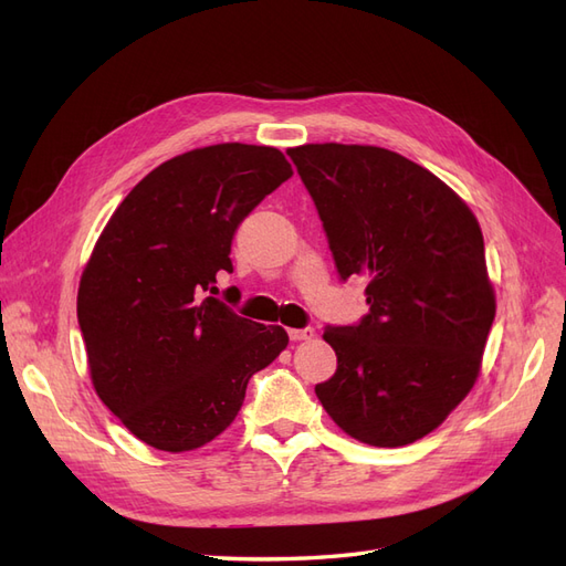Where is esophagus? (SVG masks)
I'll use <instances>...</instances> for the list:
<instances>
[{
	"mask_svg": "<svg viewBox=\"0 0 566 566\" xmlns=\"http://www.w3.org/2000/svg\"><path fill=\"white\" fill-rule=\"evenodd\" d=\"M287 335L293 342H302V339H312L316 335V331L314 328H290Z\"/></svg>",
	"mask_w": 566,
	"mask_h": 566,
	"instance_id": "34e87169",
	"label": "esophagus"
}]
</instances>
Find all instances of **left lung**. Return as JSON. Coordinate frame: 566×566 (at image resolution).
Listing matches in <instances>:
<instances>
[{"label":"left lung","mask_w":566,"mask_h":566,"mask_svg":"<svg viewBox=\"0 0 566 566\" xmlns=\"http://www.w3.org/2000/svg\"><path fill=\"white\" fill-rule=\"evenodd\" d=\"M342 281L364 276L368 314L328 325L337 354L316 397L349 437L397 449L430 434L472 389L495 316L484 235L424 167L378 146L287 150Z\"/></svg>","instance_id":"obj_1"}]
</instances>
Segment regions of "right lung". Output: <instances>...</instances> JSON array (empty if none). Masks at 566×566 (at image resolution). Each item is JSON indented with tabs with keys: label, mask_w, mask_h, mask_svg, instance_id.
<instances>
[{
	"label": "right lung",
	"mask_w": 566,
	"mask_h": 566,
	"mask_svg": "<svg viewBox=\"0 0 566 566\" xmlns=\"http://www.w3.org/2000/svg\"><path fill=\"white\" fill-rule=\"evenodd\" d=\"M290 177L271 146L188 150L136 184L98 235L77 293L92 382L148 447L181 453L219 437L252 375L287 347L281 325L205 293L233 271L241 221Z\"/></svg>",
	"instance_id": "add662e5"
}]
</instances>
